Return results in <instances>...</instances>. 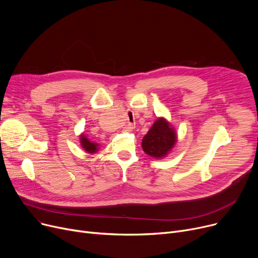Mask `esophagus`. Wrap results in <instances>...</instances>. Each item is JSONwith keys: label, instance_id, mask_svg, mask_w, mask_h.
Returning <instances> with one entry per match:
<instances>
[{"label": "esophagus", "instance_id": "esophagus-1", "mask_svg": "<svg viewBox=\"0 0 258 258\" xmlns=\"http://www.w3.org/2000/svg\"><path fill=\"white\" fill-rule=\"evenodd\" d=\"M133 128H134V125H133V124H131V123H128V124L125 126V131L130 132V131H132V130H133Z\"/></svg>", "mask_w": 258, "mask_h": 258}]
</instances>
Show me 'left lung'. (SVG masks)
I'll use <instances>...</instances> for the list:
<instances>
[{
    "label": "left lung",
    "instance_id": "8db88e82",
    "mask_svg": "<svg viewBox=\"0 0 258 258\" xmlns=\"http://www.w3.org/2000/svg\"><path fill=\"white\" fill-rule=\"evenodd\" d=\"M175 143V130L164 118H158L145 135L142 146L148 155L161 158L170 152Z\"/></svg>",
    "mask_w": 258,
    "mask_h": 258
}]
</instances>
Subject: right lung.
Masks as SVG:
<instances>
[{"instance_id":"add662e5","label":"right lung","mask_w":258,"mask_h":258,"mask_svg":"<svg viewBox=\"0 0 258 258\" xmlns=\"http://www.w3.org/2000/svg\"><path fill=\"white\" fill-rule=\"evenodd\" d=\"M81 146L82 148L88 153H96L98 151V144L90 142L88 139H86V136L84 134L81 135Z\"/></svg>"}]
</instances>
